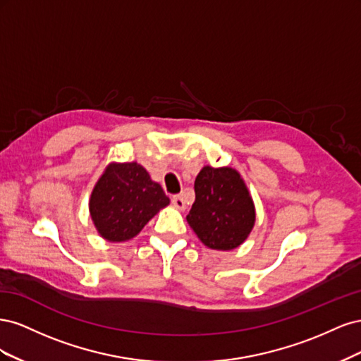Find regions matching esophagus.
I'll use <instances>...</instances> for the list:
<instances>
[{"mask_svg":"<svg viewBox=\"0 0 361 361\" xmlns=\"http://www.w3.org/2000/svg\"><path fill=\"white\" fill-rule=\"evenodd\" d=\"M171 203H173L174 207H178L179 211H183V209H185V200L182 199V195H173Z\"/></svg>","mask_w":361,"mask_h":361,"instance_id":"obj_1","label":"esophagus"}]
</instances>
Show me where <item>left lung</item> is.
I'll use <instances>...</instances> for the list:
<instances>
[{"label":"left lung","mask_w":361,"mask_h":361,"mask_svg":"<svg viewBox=\"0 0 361 361\" xmlns=\"http://www.w3.org/2000/svg\"><path fill=\"white\" fill-rule=\"evenodd\" d=\"M194 191L187 221L200 241L218 251L244 244L256 223V207L239 171L204 166L195 178Z\"/></svg>","instance_id":"left-lung-1"}]
</instances>
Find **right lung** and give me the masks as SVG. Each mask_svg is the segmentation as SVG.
<instances>
[{
  "label": "right lung",
  "mask_w": 361,
  "mask_h": 361,
  "mask_svg": "<svg viewBox=\"0 0 361 361\" xmlns=\"http://www.w3.org/2000/svg\"><path fill=\"white\" fill-rule=\"evenodd\" d=\"M170 199L138 162H110L94 183L89 211L105 241L126 243L135 238Z\"/></svg>",
  "instance_id": "1"
}]
</instances>
